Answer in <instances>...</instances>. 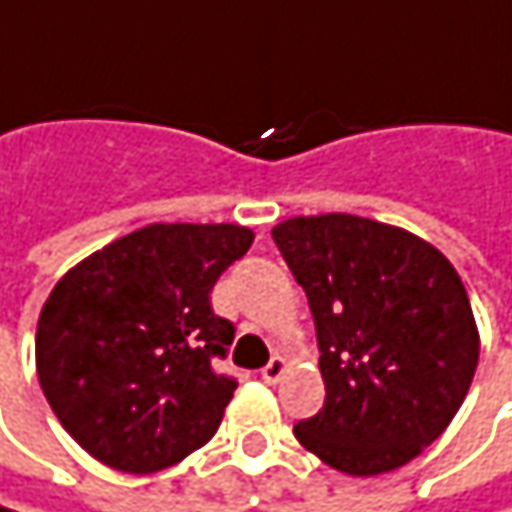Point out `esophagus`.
I'll return each instance as SVG.
<instances>
[{
	"mask_svg": "<svg viewBox=\"0 0 512 512\" xmlns=\"http://www.w3.org/2000/svg\"><path fill=\"white\" fill-rule=\"evenodd\" d=\"M286 368H289V365H286L284 356H272V362L260 371V376H263V382H266V385H278V382L284 379Z\"/></svg>",
	"mask_w": 512,
	"mask_h": 512,
	"instance_id": "obj_1",
	"label": "esophagus"
}]
</instances>
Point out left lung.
<instances>
[{"mask_svg": "<svg viewBox=\"0 0 512 512\" xmlns=\"http://www.w3.org/2000/svg\"><path fill=\"white\" fill-rule=\"evenodd\" d=\"M272 237L310 298L327 388L298 443L356 478L406 466L446 432L478 368L461 275L423 237L356 214L289 217Z\"/></svg>", "mask_w": 512, "mask_h": 512, "instance_id": "obj_1", "label": "left lung"}]
</instances>
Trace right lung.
<instances>
[{"instance_id":"add662e5","label":"right lung","mask_w":512,"mask_h":512,"mask_svg":"<svg viewBox=\"0 0 512 512\" xmlns=\"http://www.w3.org/2000/svg\"><path fill=\"white\" fill-rule=\"evenodd\" d=\"M234 223H153L75 263L37 321L48 406L95 461L130 475L179 464L223 423L237 382L211 359L234 342L211 289L249 252Z\"/></svg>"}]
</instances>
